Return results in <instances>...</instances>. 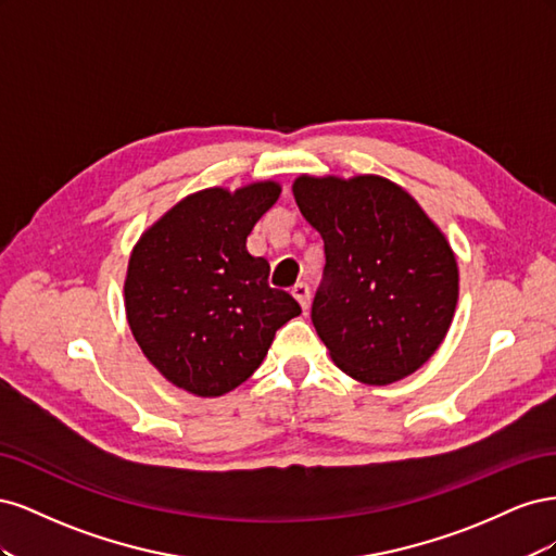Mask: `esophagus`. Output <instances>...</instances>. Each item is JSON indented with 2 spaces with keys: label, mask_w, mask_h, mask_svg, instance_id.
Returning <instances> with one entry per match:
<instances>
[{
  "label": "esophagus",
  "mask_w": 556,
  "mask_h": 556,
  "mask_svg": "<svg viewBox=\"0 0 556 556\" xmlns=\"http://www.w3.org/2000/svg\"><path fill=\"white\" fill-rule=\"evenodd\" d=\"M292 296L299 301V306L308 311V304H311V288L306 282H296L292 288Z\"/></svg>",
  "instance_id": "obj_1"
}]
</instances>
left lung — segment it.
<instances>
[{"label":"left lung","mask_w":556,"mask_h":556,"mask_svg":"<svg viewBox=\"0 0 556 556\" xmlns=\"http://www.w3.org/2000/svg\"><path fill=\"white\" fill-rule=\"evenodd\" d=\"M325 241L313 327L331 362L364 384L415 374L441 348L459 299V266L441 227L390 178L308 176L292 182Z\"/></svg>","instance_id":"8db88e82"}]
</instances>
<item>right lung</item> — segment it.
<instances>
[{"mask_svg":"<svg viewBox=\"0 0 556 556\" xmlns=\"http://www.w3.org/2000/svg\"><path fill=\"white\" fill-rule=\"evenodd\" d=\"M280 190L257 180L192 192L131 248L127 323L146 359L178 390L201 399L237 390L301 313L288 292L268 288V262L245 245Z\"/></svg>","mask_w":556,"mask_h":556,"instance_id":"1","label":"right lung"}]
</instances>
